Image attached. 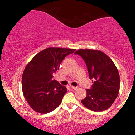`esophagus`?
Listing matches in <instances>:
<instances>
[{
  "instance_id": "esophagus-1",
  "label": "esophagus",
  "mask_w": 135,
  "mask_h": 135,
  "mask_svg": "<svg viewBox=\"0 0 135 135\" xmlns=\"http://www.w3.org/2000/svg\"><path fill=\"white\" fill-rule=\"evenodd\" d=\"M71 88L73 89H74V90H77L78 89V88L77 87H74V86H71Z\"/></svg>"
}]
</instances>
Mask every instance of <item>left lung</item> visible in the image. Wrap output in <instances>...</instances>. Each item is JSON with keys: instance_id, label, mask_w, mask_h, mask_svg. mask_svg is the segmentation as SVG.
<instances>
[{"instance_id": "8db88e82", "label": "left lung", "mask_w": 135, "mask_h": 135, "mask_svg": "<svg viewBox=\"0 0 135 135\" xmlns=\"http://www.w3.org/2000/svg\"><path fill=\"white\" fill-rule=\"evenodd\" d=\"M75 54L85 61L90 79H93L90 89H87L81 103L93 111L109 108L117 98L120 90V75L113 61L99 50L80 49Z\"/></svg>"}]
</instances>
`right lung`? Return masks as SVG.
<instances>
[{"label":"right lung","instance_id":"add662e5","mask_svg":"<svg viewBox=\"0 0 135 135\" xmlns=\"http://www.w3.org/2000/svg\"><path fill=\"white\" fill-rule=\"evenodd\" d=\"M75 51L48 47L36 54L26 65L22 76V93L33 110L46 114L61 104L67 89L52 79L53 74L65 56Z\"/></svg>","mask_w":135,"mask_h":135}]
</instances>
